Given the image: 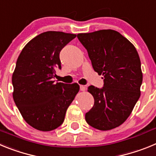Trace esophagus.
I'll list each match as a JSON object with an SVG mask.
<instances>
[{
	"mask_svg": "<svg viewBox=\"0 0 156 156\" xmlns=\"http://www.w3.org/2000/svg\"><path fill=\"white\" fill-rule=\"evenodd\" d=\"M80 89L81 91H85L86 90V87L83 86V85H80Z\"/></svg>",
	"mask_w": 156,
	"mask_h": 156,
	"instance_id": "34e87169",
	"label": "esophagus"
}]
</instances>
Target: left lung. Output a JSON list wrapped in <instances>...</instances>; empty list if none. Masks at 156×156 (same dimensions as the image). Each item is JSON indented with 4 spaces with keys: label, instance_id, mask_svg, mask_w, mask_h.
Returning a JSON list of instances; mask_svg holds the SVG:
<instances>
[{
    "label": "left lung",
    "instance_id": "obj_1",
    "mask_svg": "<svg viewBox=\"0 0 156 156\" xmlns=\"http://www.w3.org/2000/svg\"><path fill=\"white\" fill-rule=\"evenodd\" d=\"M92 66L102 75L101 89L90 86L94 104L85 115L88 124L100 130L118 127L131 114L140 96L143 74L133 44L119 32L101 30L77 34Z\"/></svg>",
    "mask_w": 156,
    "mask_h": 156
}]
</instances>
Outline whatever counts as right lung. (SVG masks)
<instances>
[{"mask_svg": "<svg viewBox=\"0 0 156 156\" xmlns=\"http://www.w3.org/2000/svg\"><path fill=\"white\" fill-rule=\"evenodd\" d=\"M76 34L47 31L23 48L12 74L14 101L24 120L41 131H51L64 122L67 108L79 92L76 83L57 82L56 68L61 69L59 54Z\"/></svg>", "mask_w": 156, "mask_h": 156, "instance_id": "right-lung-1", "label": "right lung"}]
</instances>
